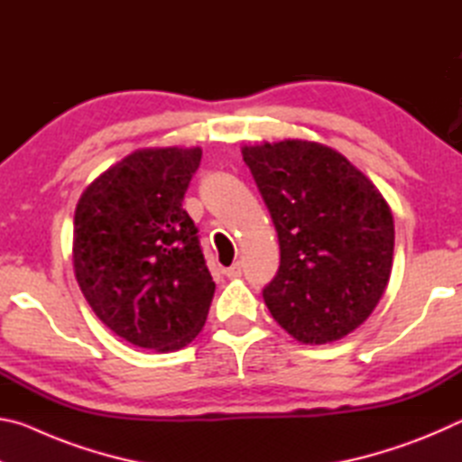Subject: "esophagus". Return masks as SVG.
<instances>
[{"mask_svg":"<svg viewBox=\"0 0 462 462\" xmlns=\"http://www.w3.org/2000/svg\"><path fill=\"white\" fill-rule=\"evenodd\" d=\"M226 277H228V279H238V277H242V264H240V263H234L232 267L226 269Z\"/></svg>","mask_w":462,"mask_h":462,"instance_id":"1","label":"esophagus"}]
</instances>
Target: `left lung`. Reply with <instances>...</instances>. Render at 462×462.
<instances>
[{
  "instance_id": "1",
  "label": "left lung",
  "mask_w": 462,
  "mask_h": 462,
  "mask_svg": "<svg viewBox=\"0 0 462 462\" xmlns=\"http://www.w3.org/2000/svg\"><path fill=\"white\" fill-rule=\"evenodd\" d=\"M242 159L279 236L277 277L263 291L271 316L301 344L355 332L393 267L389 203L346 156L311 140L245 144Z\"/></svg>"
}]
</instances>
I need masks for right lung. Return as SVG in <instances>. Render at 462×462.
Segmentation results:
<instances>
[{"instance_id": "obj_1", "label": "right lung", "mask_w": 462, "mask_h": 462, "mask_svg": "<svg viewBox=\"0 0 462 462\" xmlns=\"http://www.w3.org/2000/svg\"><path fill=\"white\" fill-rule=\"evenodd\" d=\"M199 146H154L114 162L75 208L73 269L85 300L130 344L173 353L206 324L216 283L183 209Z\"/></svg>"}]
</instances>
